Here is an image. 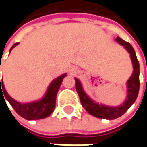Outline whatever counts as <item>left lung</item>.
I'll return each instance as SVG.
<instances>
[{"mask_svg": "<svg viewBox=\"0 0 147 147\" xmlns=\"http://www.w3.org/2000/svg\"><path fill=\"white\" fill-rule=\"evenodd\" d=\"M116 41L119 44L124 46V47L126 49L130 54L131 60L133 63L134 67V72H133L131 77L127 82V86H128V96L127 99L125 102L117 107H110V106H105V105H100L99 104L95 103L92 101L84 92L82 88L80 82L77 79H75L76 80V89L77 92L79 97L80 100V102L83 107L86 109L87 112L89 113V114L94 116L96 117L101 118V119H108L113 120L116 119L122 116L129 109V108L135 102L138 92H139V63L137 59L135 51L133 48V47L129 42L124 41L119 37H117Z\"/></svg>", "mask_w": 147, "mask_h": 147, "instance_id": "1", "label": "left lung"}]
</instances>
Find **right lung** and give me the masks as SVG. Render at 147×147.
<instances>
[{
  "instance_id": "add662e5",
  "label": "right lung",
  "mask_w": 147,
  "mask_h": 147,
  "mask_svg": "<svg viewBox=\"0 0 147 147\" xmlns=\"http://www.w3.org/2000/svg\"><path fill=\"white\" fill-rule=\"evenodd\" d=\"M18 44V42L15 43L10 49V51L15 46ZM1 68V64H0ZM67 76V74H63L58 77L55 80H54L52 83L50 84L48 90L45 95V96L39 101H34V102L27 103V104H21L14 100L7 93V92L5 89L3 81L1 82L0 78V92H1L4 93V96L7 100L9 102L12 107L13 108L16 113L22 117L23 118L26 120H38L46 118L52 113V112L55 107V100H56L57 92L59 89L61 83L63 81V78ZM3 88H1V87ZM2 93V94H3ZM3 96V97H4ZM5 100V98H4Z\"/></svg>"
}]
</instances>
